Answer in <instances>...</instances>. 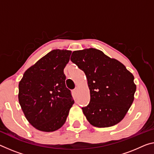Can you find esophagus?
<instances>
[{"mask_svg":"<svg viewBox=\"0 0 154 154\" xmlns=\"http://www.w3.org/2000/svg\"><path fill=\"white\" fill-rule=\"evenodd\" d=\"M77 92H78V88H75L74 90H73V91H72L73 94H76L77 93Z\"/></svg>","mask_w":154,"mask_h":154,"instance_id":"esophagus-1","label":"esophagus"}]
</instances>
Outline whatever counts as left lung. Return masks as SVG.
Returning <instances> with one entry per match:
<instances>
[{
  "label": "left lung",
  "instance_id": "1",
  "mask_svg": "<svg viewBox=\"0 0 154 154\" xmlns=\"http://www.w3.org/2000/svg\"><path fill=\"white\" fill-rule=\"evenodd\" d=\"M70 60L87 78L90 101L82 109L89 123L108 128L123 120L136 90L133 75L122 63L96 48L75 51Z\"/></svg>",
  "mask_w": 154,
  "mask_h": 154
}]
</instances>
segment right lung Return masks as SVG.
<instances>
[{"mask_svg": "<svg viewBox=\"0 0 154 154\" xmlns=\"http://www.w3.org/2000/svg\"><path fill=\"white\" fill-rule=\"evenodd\" d=\"M71 53L50 51L26 70L19 83L21 108L27 121L38 130L50 132L60 129L74 103L64 73Z\"/></svg>", "mask_w": 154, "mask_h": 154, "instance_id": "obj_1", "label": "right lung"}]
</instances>
